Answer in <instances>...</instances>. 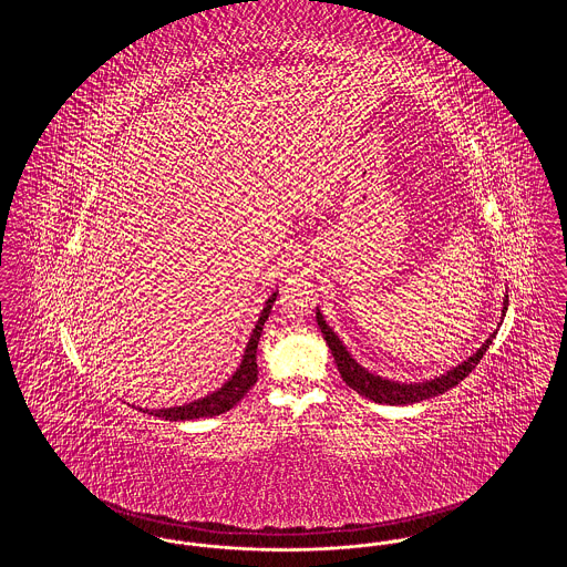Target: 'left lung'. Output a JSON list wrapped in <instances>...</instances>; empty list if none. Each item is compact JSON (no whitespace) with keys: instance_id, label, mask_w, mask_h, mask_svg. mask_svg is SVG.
Listing matches in <instances>:
<instances>
[{"instance_id":"left-lung-1","label":"left lung","mask_w":567,"mask_h":567,"mask_svg":"<svg viewBox=\"0 0 567 567\" xmlns=\"http://www.w3.org/2000/svg\"><path fill=\"white\" fill-rule=\"evenodd\" d=\"M506 310H508V296H504L502 319L506 317ZM317 323H319L321 331H323L324 342H327L329 351L333 354V361L338 365V372H340L342 380L351 389H354L359 395H363V398H368V400H372L377 404L389 405L416 404V402L430 400V398H435V395L457 386L458 382L478 365V361L483 359L486 349L491 347L493 338L497 336V329H495L486 338L485 344L478 351L470 354L465 361H461L455 368H451L446 374H440V377L432 378V380H423V382H400V380H389V378L372 374L361 363H357V359L352 357L351 352L347 351L342 340L336 336V331L324 323L323 315H321L319 308H317Z\"/></svg>"}]
</instances>
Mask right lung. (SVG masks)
<instances>
[{
	"label": "right lung",
	"mask_w": 567,
	"mask_h": 567,
	"mask_svg": "<svg viewBox=\"0 0 567 567\" xmlns=\"http://www.w3.org/2000/svg\"><path fill=\"white\" fill-rule=\"evenodd\" d=\"M278 291H274L268 299L266 306L259 315V321L255 324L248 344L244 349L243 361L236 368V372L227 378L216 391L189 402V404L174 405V408H162V410H146L153 416H159L165 421H193V419H208V416H218L227 410H231L234 405L243 400L244 395L250 391V386L257 382V344L264 331V324L270 317L271 306L276 301ZM142 410V408H140Z\"/></svg>",
	"instance_id": "right-lung-1"
}]
</instances>
